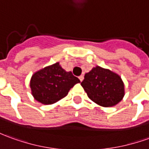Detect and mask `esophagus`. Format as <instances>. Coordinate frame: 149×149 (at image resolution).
Segmentation results:
<instances>
[{"mask_svg": "<svg viewBox=\"0 0 149 149\" xmlns=\"http://www.w3.org/2000/svg\"><path fill=\"white\" fill-rule=\"evenodd\" d=\"M79 79H80V81H82L83 80H84V76H82V75H81V76H80V77H79Z\"/></svg>", "mask_w": 149, "mask_h": 149, "instance_id": "1", "label": "esophagus"}]
</instances>
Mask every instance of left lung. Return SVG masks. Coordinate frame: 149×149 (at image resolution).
<instances>
[{
    "label": "left lung",
    "instance_id": "1",
    "mask_svg": "<svg viewBox=\"0 0 149 149\" xmlns=\"http://www.w3.org/2000/svg\"><path fill=\"white\" fill-rule=\"evenodd\" d=\"M81 85L90 100L104 108L117 105L125 95V85L120 75L100 66L86 73Z\"/></svg>",
    "mask_w": 149,
    "mask_h": 149
}]
</instances>
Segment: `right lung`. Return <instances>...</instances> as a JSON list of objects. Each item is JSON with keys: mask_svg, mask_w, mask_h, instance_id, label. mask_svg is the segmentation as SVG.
I'll return each mask as SVG.
<instances>
[{"mask_svg": "<svg viewBox=\"0 0 149 149\" xmlns=\"http://www.w3.org/2000/svg\"><path fill=\"white\" fill-rule=\"evenodd\" d=\"M80 82L72 72L64 70L57 62L35 72L30 80V88L37 102L49 105L64 98L71 88Z\"/></svg>", "mask_w": 149, "mask_h": 149, "instance_id": "add662e5", "label": "right lung"}]
</instances>
